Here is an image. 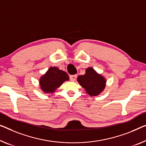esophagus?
Here are the masks:
<instances>
[{"label":"esophagus","instance_id":"esophagus-1","mask_svg":"<svg viewBox=\"0 0 146 146\" xmlns=\"http://www.w3.org/2000/svg\"><path fill=\"white\" fill-rule=\"evenodd\" d=\"M77 75H70L69 76V79L71 80V81H75L77 79Z\"/></svg>","mask_w":146,"mask_h":146}]
</instances>
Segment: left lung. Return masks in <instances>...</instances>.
I'll use <instances>...</instances> for the list:
<instances>
[{
  "label": "left lung",
  "instance_id": "left-lung-1",
  "mask_svg": "<svg viewBox=\"0 0 146 146\" xmlns=\"http://www.w3.org/2000/svg\"><path fill=\"white\" fill-rule=\"evenodd\" d=\"M77 80L89 95L94 96L100 94L106 86V79L92 67L87 68L86 73L79 75Z\"/></svg>",
  "mask_w": 146,
  "mask_h": 146
}]
</instances>
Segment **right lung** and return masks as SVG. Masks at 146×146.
Instances as JSON below:
<instances>
[{"instance_id":"obj_1","label":"right lung","mask_w":146,"mask_h":146,"mask_svg":"<svg viewBox=\"0 0 146 146\" xmlns=\"http://www.w3.org/2000/svg\"><path fill=\"white\" fill-rule=\"evenodd\" d=\"M68 80L69 76L67 73L56 67H51L40 78V84L41 89L44 92L51 93L62 85L64 81Z\"/></svg>"}]
</instances>
